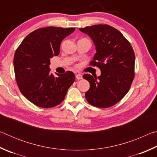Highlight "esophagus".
Here are the masks:
<instances>
[{"instance_id":"1","label":"esophagus","mask_w":157,"mask_h":157,"mask_svg":"<svg viewBox=\"0 0 157 157\" xmlns=\"http://www.w3.org/2000/svg\"><path fill=\"white\" fill-rule=\"evenodd\" d=\"M75 78H76L77 79H82V74H80V73H77L76 75H75Z\"/></svg>"}]
</instances>
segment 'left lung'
Segmentation results:
<instances>
[{
  "label": "left lung",
  "instance_id": "8db88e82",
  "mask_svg": "<svg viewBox=\"0 0 157 157\" xmlns=\"http://www.w3.org/2000/svg\"><path fill=\"white\" fill-rule=\"evenodd\" d=\"M79 30L94 41L96 53L90 65L101 71L98 77L83 75L90 84L85 98L94 107H112L127 94L134 78V50L120 31L109 25L87 26Z\"/></svg>",
  "mask_w": 157,
  "mask_h": 157
}]
</instances>
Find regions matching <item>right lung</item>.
Here are the masks:
<instances>
[{
    "mask_svg": "<svg viewBox=\"0 0 157 157\" xmlns=\"http://www.w3.org/2000/svg\"><path fill=\"white\" fill-rule=\"evenodd\" d=\"M75 30L52 26L37 29L16 50L14 69L17 85L21 94L36 106L52 108L59 105L75 82L72 71L55 77L49 67L50 58L59 54L63 39Z\"/></svg>",
    "mask_w": 157,
    "mask_h": 157,
    "instance_id": "right-lung-1",
    "label": "right lung"
}]
</instances>
